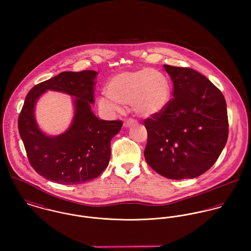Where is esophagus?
Wrapping results in <instances>:
<instances>
[{
    "mask_svg": "<svg viewBox=\"0 0 251 251\" xmlns=\"http://www.w3.org/2000/svg\"><path fill=\"white\" fill-rule=\"evenodd\" d=\"M135 124H136V121H135V120L129 119V120H127V121H126V122L124 123V126H125V127H129V126L135 125Z\"/></svg>",
    "mask_w": 251,
    "mask_h": 251,
    "instance_id": "esophagus-1",
    "label": "esophagus"
}]
</instances>
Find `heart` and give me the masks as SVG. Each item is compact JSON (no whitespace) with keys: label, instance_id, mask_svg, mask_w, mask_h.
I'll use <instances>...</instances> for the list:
<instances>
[{"label":"heart","instance_id":"obj_1","mask_svg":"<svg viewBox=\"0 0 251 251\" xmlns=\"http://www.w3.org/2000/svg\"><path fill=\"white\" fill-rule=\"evenodd\" d=\"M106 95L98 100L99 108L106 113L120 112L122 106L131 105L133 111L144 118L163 111L171 99L168 78L152 69L116 74L108 81Z\"/></svg>","mask_w":251,"mask_h":251}]
</instances>
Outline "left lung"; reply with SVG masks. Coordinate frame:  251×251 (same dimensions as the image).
I'll return each instance as SVG.
<instances>
[{"mask_svg":"<svg viewBox=\"0 0 251 251\" xmlns=\"http://www.w3.org/2000/svg\"><path fill=\"white\" fill-rule=\"evenodd\" d=\"M173 98L160 113L147 118V163L168 179H193L208 171L228 138V116L222 93L191 68L164 65Z\"/></svg>","mask_w":251,"mask_h":251,"instance_id":"left-lung-1","label":"left lung"}]
</instances>
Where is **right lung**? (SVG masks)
I'll use <instances>...</instances> for the list:
<instances>
[{"label": "right lung", "instance_id": "obj_1", "mask_svg": "<svg viewBox=\"0 0 251 251\" xmlns=\"http://www.w3.org/2000/svg\"><path fill=\"white\" fill-rule=\"evenodd\" d=\"M97 75L94 71L62 72L28 93L18 117V129L31 166L43 178L61 184H78L96 179L107 167L111 139L119 133L123 122L100 120L92 112ZM47 89L75 98L71 127L55 138L40 131L33 116L36 100Z\"/></svg>", "mask_w": 251, "mask_h": 251}]
</instances>
